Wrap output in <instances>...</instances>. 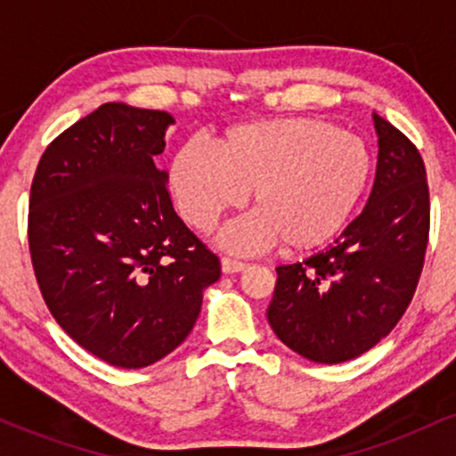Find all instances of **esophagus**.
I'll return each mask as SVG.
<instances>
[{
    "label": "esophagus",
    "mask_w": 456,
    "mask_h": 456,
    "mask_svg": "<svg viewBox=\"0 0 456 456\" xmlns=\"http://www.w3.org/2000/svg\"><path fill=\"white\" fill-rule=\"evenodd\" d=\"M221 268L224 274H235V272H242L246 268L244 261L233 259V257H223L221 259Z\"/></svg>",
    "instance_id": "34e87169"
}]
</instances>
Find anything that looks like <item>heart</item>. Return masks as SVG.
<instances>
[{
  "label": "heart",
  "instance_id": "heart-1",
  "mask_svg": "<svg viewBox=\"0 0 456 456\" xmlns=\"http://www.w3.org/2000/svg\"><path fill=\"white\" fill-rule=\"evenodd\" d=\"M370 177L364 141L323 119L285 118L240 124L218 150L188 141L171 167L182 218L210 232L250 191L253 214L224 233L233 248L281 244L305 255L332 242L347 224Z\"/></svg>",
  "mask_w": 456,
  "mask_h": 456
}]
</instances>
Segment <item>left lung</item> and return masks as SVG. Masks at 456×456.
I'll list each match as a JSON object with an SVG mask.
<instances>
[{
	"mask_svg": "<svg viewBox=\"0 0 456 456\" xmlns=\"http://www.w3.org/2000/svg\"><path fill=\"white\" fill-rule=\"evenodd\" d=\"M373 119L379 154L364 210L326 250L276 268L268 322L287 347L313 362H347L388 337L425 265V162L399 128L379 115Z\"/></svg>",
	"mask_w": 456,
	"mask_h": 456,
	"instance_id": "obj_1",
	"label": "left lung"
}]
</instances>
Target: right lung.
I'll return each instance as SVG.
<instances>
[{"instance_id":"1","label":"right lung","mask_w":456,"mask_h":456,"mask_svg":"<svg viewBox=\"0 0 456 456\" xmlns=\"http://www.w3.org/2000/svg\"><path fill=\"white\" fill-rule=\"evenodd\" d=\"M169 124L167 111L101 104L51 141L31 182L28 240L40 294L72 341L119 369L174 352L221 276L154 162Z\"/></svg>"}]
</instances>
